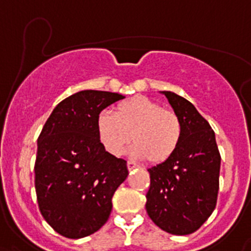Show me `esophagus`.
<instances>
[{
  "instance_id": "34e87169",
  "label": "esophagus",
  "mask_w": 251,
  "mask_h": 251,
  "mask_svg": "<svg viewBox=\"0 0 251 251\" xmlns=\"http://www.w3.org/2000/svg\"><path fill=\"white\" fill-rule=\"evenodd\" d=\"M139 165L138 164H135L134 162H131V160H128L127 162V169L128 171H132V169H135V168H138Z\"/></svg>"
}]
</instances>
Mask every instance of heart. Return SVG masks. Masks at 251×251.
<instances>
[{"label": "heart", "mask_w": 251, "mask_h": 251, "mask_svg": "<svg viewBox=\"0 0 251 251\" xmlns=\"http://www.w3.org/2000/svg\"><path fill=\"white\" fill-rule=\"evenodd\" d=\"M96 131L102 147L111 155H123L132 138V155L160 164L177 151L183 127L173 110L163 108L159 102L145 96H135L117 104L113 113H100Z\"/></svg>", "instance_id": "obj_1"}]
</instances>
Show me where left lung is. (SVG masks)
<instances>
[{"label": "left lung", "instance_id": "obj_1", "mask_svg": "<svg viewBox=\"0 0 251 251\" xmlns=\"http://www.w3.org/2000/svg\"><path fill=\"white\" fill-rule=\"evenodd\" d=\"M182 121L177 151L148 169L150 188L147 212L156 226L173 235H188L213 212L219 193L221 155L207 120L186 99L163 92Z\"/></svg>", "mask_w": 251, "mask_h": 251}]
</instances>
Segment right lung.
Here are the masks:
<instances>
[{
    "label": "right lung",
    "mask_w": 251,
    "mask_h": 251,
    "mask_svg": "<svg viewBox=\"0 0 251 251\" xmlns=\"http://www.w3.org/2000/svg\"><path fill=\"white\" fill-rule=\"evenodd\" d=\"M123 95L80 91L58 103L38 139L35 189L39 210L68 239L99 231L110 217L112 196L127 177L126 160L100 143L96 120Z\"/></svg>",
    "instance_id": "right-lung-1"
}]
</instances>
